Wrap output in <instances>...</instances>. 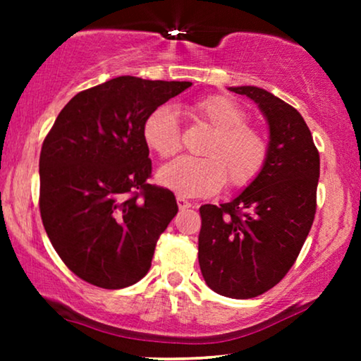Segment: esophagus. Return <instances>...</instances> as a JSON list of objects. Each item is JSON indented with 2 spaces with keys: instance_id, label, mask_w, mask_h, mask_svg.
I'll use <instances>...</instances> for the list:
<instances>
[{
  "instance_id": "1",
  "label": "esophagus",
  "mask_w": 361,
  "mask_h": 361,
  "mask_svg": "<svg viewBox=\"0 0 361 361\" xmlns=\"http://www.w3.org/2000/svg\"><path fill=\"white\" fill-rule=\"evenodd\" d=\"M177 205H179V209L180 210H185V209H190V207H192V204H190V202L189 200H185L184 199V197H177Z\"/></svg>"
}]
</instances>
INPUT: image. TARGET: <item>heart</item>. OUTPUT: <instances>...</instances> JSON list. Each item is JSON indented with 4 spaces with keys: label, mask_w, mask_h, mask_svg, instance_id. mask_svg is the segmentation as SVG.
I'll list each match as a JSON object with an SVG mask.
<instances>
[{
    "label": "heart",
    "mask_w": 361,
    "mask_h": 361,
    "mask_svg": "<svg viewBox=\"0 0 361 361\" xmlns=\"http://www.w3.org/2000/svg\"><path fill=\"white\" fill-rule=\"evenodd\" d=\"M195 116L214 128L202 149L205 157L182 156L157 171V180L180 195H210L228 184L233 189L250 185L261 174L268 157L263 135L246 125V115L233 100L212 95L190 106ZM142 140L161 157L180 149V126L169 105L152 110L142 123Z\"/></svg>",
    "instance_id": "obj_1"
}]
</instances>
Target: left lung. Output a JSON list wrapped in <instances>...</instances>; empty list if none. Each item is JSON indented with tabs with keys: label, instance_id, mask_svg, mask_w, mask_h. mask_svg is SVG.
Returning a JSON list of instances; mask_svg holds the SVG:
<instances>
[{
	"label": "left lung",
	"instance_id": "obj_1",
	"mask_svg": "<svg viewBox=\"0 0 361 361\" xmlns=\"http://www.w3.org/2000/svg\"><path fill=\"white\" fill-rule=\"evenodd\" d=\"M268 123L261 174L235 199L200 207L199 264L207 286L231 299L274 288L294 264L315 215L320 159L300 113L264 88L228 87Z\"/></svg>",
	"mask_w": 361,
	"mask_h": 361
}]
</instances>
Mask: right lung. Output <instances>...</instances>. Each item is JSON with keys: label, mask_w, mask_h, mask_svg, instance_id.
<instances>
[{"label": "right lung", "mask_w": 361, "mask_h": 361, "mask_svg": "<svg viewBox=\"0 0 361 361\" xmlns=\"http://www.w3.org/2000/svg\"><path fill=\"white\" fill-rule=\"evenodd\" d=\"M192 82L123 75L77 93L39 157L44 228L67 268L103 289L145 278L177 214L171 190L147 184L146 116Z\"/></svg>", "instance_id": "add662e5"}]
</instances>
